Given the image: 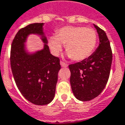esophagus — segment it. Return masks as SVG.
<instances>
[{
  "label": "esophagus",
  "mask_w": 125,
  "mask_h": 125,
  "mask_svg": "<svg viewBox=\"0 0 125 125\" xmlns=\"http://www.w3.org/2000/svg\"><path fill=\"white\" fill-rule=\"evenodd\" d=\"M60 65H61L62 67H63V68L68 67V64H67V63H65L64 62H60Z\"/></svg>",
  "instance_id": "34e87169"
}]
</instances>
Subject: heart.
<instances>
[{
	"instance_id": "b5f03b06",
	"label": "heart",
	"mask_w": 125,
	"mask_h": 125,
	"mask_svg": "<svg viewBox=\"0 0 125 125\" xmlns=\"http://www.w3.org/2000/svg\"><path fill=\"white\" fill-rule=\"evenodd\" d=\"M97 43L96 32L91 28L67 26L59 29L56 35L50 37L48 44L52 52L58 55L65 45L68 56L74 61L87 58L94 51Z\"/></svg>"
}]
</instances>
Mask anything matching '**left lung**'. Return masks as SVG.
<instances>
[{
  "instance_id": "left-lung-1",
  "label": "left lung",
  "mask_w": 125,
  "mask_h": 125,
  "mask_svg": "<svg viewBox=\"0 0 125 125\" xmlns=\"http://www.w3.org/2000/svg\"><path fill=\"white\" fill-rule=\"evenodd\" d=\"M94 26L98 34V47L89 57L68 66L72 90L81 101H90L101 93L107 83L112 62V51L107 35L101 28Z\"/></svg>"
}]
</instances>
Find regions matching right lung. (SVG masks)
I'll list each match as a JSON object with an SVG mask.
<instances>
[{
  "label": "right lung",
  "instance_id": "obj_1",
  "mask_svg": "<svg viewBox=\"0 0 125 125\" xmlns=\"http://www.w3.org/2000/svg\"><path fill=\"white\" fill-rule=\"evenodd\" d=\"M44 23H33L18 31L11 48L10 63L16 85L24 98L33 104L47 105L55 94L59 59L51 54L48 41L43 31ZM30 34L41 36L45 43L40 51L31 53L25 43Z\"/></svg>",
  "mask_w": 125,
  "mask_h": 125
}]
</instances>
